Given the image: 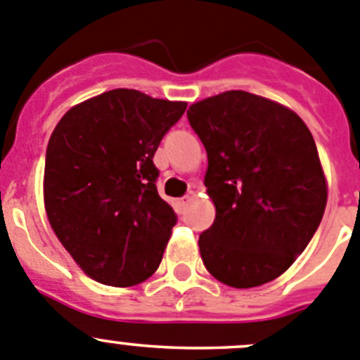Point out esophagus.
I'll use <instances>...</instances> for the list:
<instances>
[{
    "instance_id": "obj_1",
    "label": "esophagus",
    "mask_w": 360,
    "mask_h": 360,
    "mask_svg": "<svg viewBox=\"0 0 360 360\" xmlns=\"http://www.w3.org/2000/svg\"><path fill=\"white\" fill-rule=\"evenodd\" d=\"M190 200H191V197H183V199H177L176 200L177 210H179V211L186 210V206H188V204H190Z\"/></svg>"
}]
</instances>
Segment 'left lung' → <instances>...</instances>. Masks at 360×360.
<instances>
[{"label": "left lung", "mask_w": 360, "mask_h": 360, "mask_svg": "<svg viewBox=\"0 0 360 360\" xmlns=\"http://www.w3.org/2000/svg\"><path fill=\"white\" fill-rule=\"evenodd\" d=\"M188 120L207 153L213 226L199 238L204 266L231 288L263 286L305 250L327 206L316 143L291 108L227 90L193 103Z\"/></svg>", "instance_id": "8db88e82"}]
</instances>
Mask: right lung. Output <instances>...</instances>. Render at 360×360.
<instances>
[{
    "label": "right lung",
    "mask_w": 360,
    "mask_h": 360,
    "mask_svg": "<svg viewBox=\"0 0 360 360\" xmlns=\"http://www.w3.org/2000/svg\"><path fill=\"white\" fill-rule=\"evenodd\" d=\"M184 101L115 89L76 104L53 129L44 207L60 243L94 281L127 288L158 270L176 213L158 195L153 158Z\"/></svg>",
    "instance_id": "right-lung-1"
}]
</instances>
